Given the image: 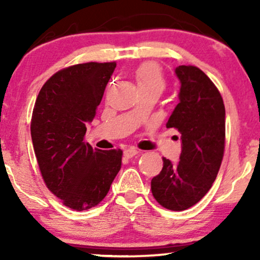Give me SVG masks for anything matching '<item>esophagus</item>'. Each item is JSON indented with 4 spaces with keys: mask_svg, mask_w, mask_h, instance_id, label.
<instances>
[{
    "mask_svg": "<svg viewBox=\"0 0 260 260\" xmlns=\"http://www.w3.org/2000/svg\"><path fill=\"white\" fill-rule=\"evenodd\" d=\"M138 153H139V151L137 150L136 148H128V149H126V150L123 151L124 156L128 157V159H131V157H133L134 155H137Z\"/></svg>",
    "mask_w": 260,
    "mask_h": 260,
    "instance_id": "34e87169",
    "label": "esophagus"
}]
</instances>
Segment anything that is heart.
<instances>
[{"mask_svg": "<svg viewBox=\"0 0 260 260\" xmlns=\"http://www.w3.org/2000/svg\"><path fill=\"white\" fill-rule=\"evenodd\" d=\"M136 80L139 89L157 88L162 90L164 78L160 68L154 63L142 64L136 72Z\"/></svg>", "mask_w": 260, "mask_h": 260, "instance_id": "heart-1", "label": "heart"}]
</instances>
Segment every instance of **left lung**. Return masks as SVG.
Returning <instances> with one entry per match:
<instances>
[{"label": "left lung", "mask_w": 260, "mask_h": 260, "mask_svg": "<svg viewBox=\"0 0 260 260\" xmlns=\"http://www.w3.org/2000/svg\"><path fill=\"white\" fill-rule=\"evenodd\" d=\"M178 104L166 127L181 133L177 164L162 157L161 172L151 180L154 198L174 211L193 207L215 181L225 148V106L214 83L194 66H178Z\"/></svg>", "instance_id": "8db88e82"}]
</instances>
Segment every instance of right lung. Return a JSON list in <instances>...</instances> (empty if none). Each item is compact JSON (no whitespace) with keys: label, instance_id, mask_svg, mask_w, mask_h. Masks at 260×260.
<instances>
[{"label":"right lung","instance_id":"obj_1","mask_svg":"<svg viewBox=\"0 0 260 260\" xmlns=\"http://www.w3.org/2000/svg\"><path fill=\"white\" fill-rule=\"evenodd\" d=\"M115 62H89L58 71L39 92L31 140L47 188L66 207L90 209L105 198L121 170L122 150L92 149L86 123L96 115Z\"/></svg>","mask_w":260,"mask_h":260}]
</instances>
